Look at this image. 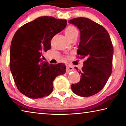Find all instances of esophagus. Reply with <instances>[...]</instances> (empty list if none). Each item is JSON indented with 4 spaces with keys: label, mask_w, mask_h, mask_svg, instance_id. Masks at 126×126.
<instances>
[{
    "label": "esophagus",
    "mask_w": 126,
    "mask_h": 126,
    "mask_svg": "<svg viewBox=\"0 0 126 126\" xmlns=\"http://www.w3.org/2000/svg\"><path fill=\"white\" fill-rule=\"evenodd\" d=\"M67 70L68 71L71 72V71H73L74 69V67H73V66L67 65Z\"/></svg>",
    "instance_id": "esophagus-1"
}]
</instances>
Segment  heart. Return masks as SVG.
<instances>
[{"label": "heart", "instance_id": "b5f03b06", "mask_svg": "<svg viewBox=\"0 0 126 126\" xmlns=\"http://www.w3.org/2000/svg\"><path fill=\"white\" fill-rule=\"evenodd\" d=\"M65 33L68 39H70L72 37L76 35H78V30L76 27L73 25H69L68 26L65 31Z\"/></svg>", "mask_w": 126, "mask_h": 126}]
</instances>
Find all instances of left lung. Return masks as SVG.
Returning <instances> with one entry per match:
<instances>
[{
    "mask_svg": "<svg viewBox=\"0 0 126 126\" xmlns=\"http://www.w3.org/2000/svg\"><path fill=\"white\" fill-rule=\"evenodd\" d=\"M68 22L80 32L78 58H86L78 72L80 81L71 85L72 90L79 96H91L103 88L112 73L113 47L107 30L93 20L79 17Z\"/></svg>",
    "mask_w": 126,
    "mask_h": 126,
    "instance_id": "8db88e82",
    "label": "left lung"
}]
</instances>
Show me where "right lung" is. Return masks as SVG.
Returning <instances> with one entry per match:
<instances>
[{"mask_svg": "<svg viewBox=\"0 0 126 126\" xmlns=\"http://www.w3.org/2000/svg\"><path fill=\"white\" fill-rule=\"evenodd\" d=\"M67 20L44 16L19 28L13 38L10 68L20 92L31 98L48 96L56 77L65 73V64L43 61V53L51 48V40L65 28Z\"/></svg>", "mask_w": 126, "mask_h": 126, "instance_id": "right-lung-1", "label": "right lung"}]
</instances>
